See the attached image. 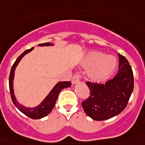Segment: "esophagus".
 I'll use <instances>...</instances> for the list:
<instances>
[{"instance_id":"obj_1","label":"esophagus","mask_w":145,"mask_h":145,"mask_svg":"<svg viewBox=\"0 0 145 145\" xmlns=\"http://www.w3.org/2000/svg\"><path fill=\"white\" fill-rule=\"evenodd\" d=\"M79 80H80V76L78 75H77V74H75L73 77H72V84H76V83L79 81Z\"/></svg>"}]
</instances>
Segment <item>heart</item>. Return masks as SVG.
<instances>
[{"label":"heart","instance_id":"heart-1","mask_svg":"<svg viewBox=\"0 0 145 145\" xmlns=\"http://www.w3.org/2000/svg\"><path fill=\"white\" fill-rule=\"evenodd\" d=\"M82 66L90 69L88 78L93 82H102L108 78L116 71L117 59L113 56H107L101 52H91L82 60Z\"/></svg>","mask_w":145,"mask_h":145}]
</instances>
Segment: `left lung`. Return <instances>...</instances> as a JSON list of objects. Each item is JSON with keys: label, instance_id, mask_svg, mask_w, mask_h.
I'll list each match as a JSON object with an SVG mask.
<instances>
[{"label": "left lung", "instance_id": "obj_1", "mask_svg": "<svg viewBox=\"0 0 145 145\" xmlns=\"http://www.w3.org/2000/svg\"><path fill=\"white\" fill-rule=\"evenodd\" d=\"M118 72L105 84L86 82L90 96L82 102L88 116L105 120L118 116L127 106L134 89V75L125 57L118 54Z\"/></svg>", "mask_w": 145, "mask_h": 145}]
</instances>
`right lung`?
I'll list each match as a JSON object with an SVG mask.
<instances>
[{"instance_id":"add662e5","label":"right lung","mask_w":145,"mask_h":145,"mask_svg":"<svg viewBox=\"0 0 145 145\" xmlns=\"http://www.w3.org/2000/svg\"><path fill=\"white\" fill-rule=\"evenodd\" d=\"M38 46H53V44L50 43H40ZM33 48H31L30 49H27L25 52H23L20 57L16 59V60L13 65L9 75V90L13 103L17 107L19 110L21 111L22 113L25 114V116H28L30 118L40 119L46 116L47 115H48L50 112H52L55 105V103L57 102L59 92L64 88L70 87L71 86V83L70 81L59 82L58 84H56L55 86L52 88V90L50 91L48 96L44 99V100L37 107H32L31 108V107H25L23 105H21L16 101V99L14 96V88H13V81H14V78L15 69H16V66L20 61V60L22 59V58L25 55H26L27 54L31 52L32 50H33Z\"/></svg>"}]
</instances>
